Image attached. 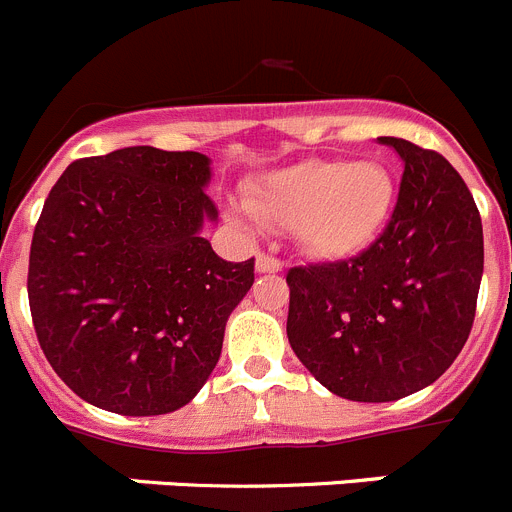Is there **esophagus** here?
<instances>
[{
	"mask_svg": "<svg viewBox=\"0 0 512 512\" xmlns=\"http://www.w3.org/2000/svg\"><path fill=\"white\" fill-rule=\"evenodd\" d=\"M283 270V260L275 255H267V252H260L257 255V272H278Z\"/></svg>",
	"mask_w": 512,
	"mask_h": 512,
	"instance_id": "esophagus-1",
	"label": "esophagus"
}]
</instances>
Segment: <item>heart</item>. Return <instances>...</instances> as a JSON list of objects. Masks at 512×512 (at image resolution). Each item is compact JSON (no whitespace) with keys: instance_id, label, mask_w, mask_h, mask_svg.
<instances>
[{"instance_id":"b5f03b06","label":"heart","mask_w":512,"mask_h":512,"mask_svg":"<svg viewBox=\"0 0 512 512\" xmlns=\"http://www.w3.org/2000/svg\"><path fill=\"white\" fill-rule=\"evenodd\" d=\"M396 181L379 161L308 159L267 176L250 194L260 219L295 224L298 237L321 257L366 250L389 222Z\"/></svg>"}]
</instances>
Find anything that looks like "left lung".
<instances>
[{
  "mask_svg": "<svg viewBox=\"0 0 512 512\" xmlns=\"http://www.w3.org/2000/svg\"><path fill=\"white\" fill-rule=\"evenodd\" d=\"M404 161L379 240L356 257L288 270V341L328 391L394 401L434 384L472 331L482 222L470 189L437 151L379 138Z\"/></svg>",
  "mask_w": 512,
  "mask_h": 512,
  "instance_id": "left-lung-1",
  "label": "left lung"
}]
</instances>
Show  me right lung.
<instances>
[{
    "instance_id": "obj_1",
    "label": "right lung",
    "mask_w": 512,
    "mask_h": 512,
    "mask_svg": "<svg viewBox=\"0 0 512 512\" xmlns=\"http://www.w3.org/2000/svg\"><path fill=\"white\" fill-rule=\"evenodd\" d=\"M209 176L197 151L131 146L73 161L50 189L30 247L32 323L93 407L176 412L217 366L255 257L227 262L202 237L217 222Z\"/></svg>"
}]
</instances>
